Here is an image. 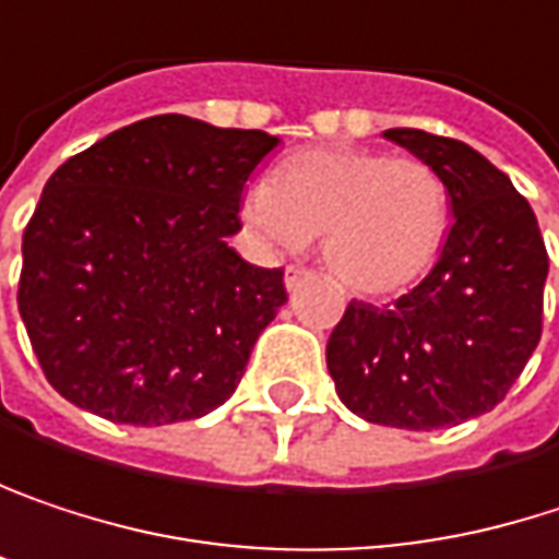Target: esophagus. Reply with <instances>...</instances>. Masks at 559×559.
<instances>
[{"label":"esophagus","instance_id":"obj_1","mask_svg":"<svg viewBox=\"0 0 559 559\" xmlns=\"http://www.w3.org/2000/svg\"><path fill=\"white\" fill-rule=\"evenodd\" d=\"M309 280H312V273H309L306 266H289V270H286V289H289V293H296V289H299L302 283H309Z\"/></svg>","mask_w":559,"mask_h":559}]
</instances>
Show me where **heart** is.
<instances>
[{
    "instance_id": "b5f03b06",
    "label": "heart",
    "mask_w": 559,
    "mask_h": 559,
    "mask_svg": "<svg viewBox=\"0 0 559 559\" xmlns=\"http://www.w3.org/2000/svg\"><path fill=\"white\" fill-rule=\"evenodd\" d=\"M245 218L280 250L321 235V257L344 289L395 296L435 266L451 228V192L418 157L312 147L247 192Z\"/></svg>"
}]
</instances>
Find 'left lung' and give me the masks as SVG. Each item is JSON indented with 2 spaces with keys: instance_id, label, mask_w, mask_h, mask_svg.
Masks as SVG:
<instances>
[{
  "instance_id": "8db88e82",
  "label": "left lung",
  "mask_w": 559,
  "mask_h": 559,
  "mask_svg": "<svg viewBox=\"0 0 559 559\" xmlns=\"http://www.w3.org/2000/svg\"><path fill=\"white\" fill-rule=\"evenodd\" d=\"M444 176L454 225L435 270L392 306L350 302L328 337V373L364 421L431 431L496 408L540 341L547 250L512 179L469 144L383 131Z\"/></svg>"
}]
</instances>
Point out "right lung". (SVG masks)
I'll return each instance as SVG.
<instances>
[{
	"label": "right lung",
	"instance_id": "right-lung-1",
	"mask_svg": "<svg viewBox=\"0 0 559 559\" xmlns=\"http://www.w3.org/2000/svg\"><path fill=\"white\" fill-rule=\"evenodd\" d=\"M266 131L154 115L47 179L22 238L19 312L67 402L118 425L202 418L231 399L283 270L228 247Z\"/></svg>",
	"mask_w": 559,
	"mask_h": 559
}]
</instances>
